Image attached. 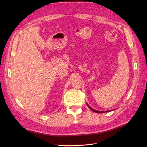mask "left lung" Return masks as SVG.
<instances>
[{
	"instance_id": "obj_1",
	"label": "left lung",
	"mask_w": 147,
	"mask_h": 147,
	"mask_svg": "<svg viewBox=\"0 0 147 147\" xmlns=\"http://www.w3.org/2000/svg\"><path fill=\"white\" fill-rule=\"evenodd\" d=\"M86 104H87V105L88 106V107L89 108V109H90L92 111H94V112H95V113H106V112L110 111H110H96V110H94V109H92V108H91L90 107H89V106L88 105L87 103H86Z\"/></svg>"
}]
</instances>
